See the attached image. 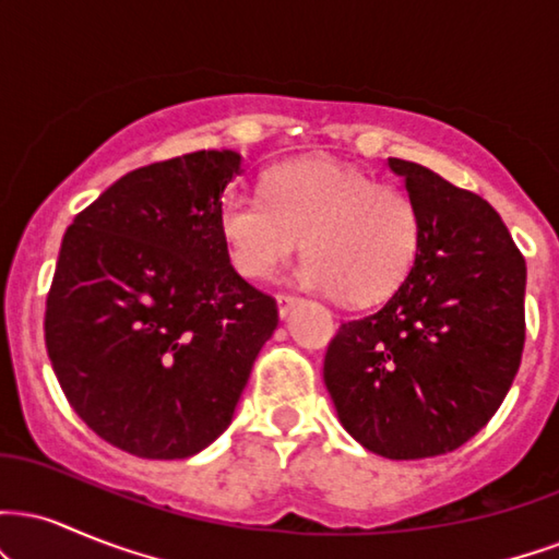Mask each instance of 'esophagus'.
Segmentation results:
<instances>
[{"mask_svg":"<svg viewBox=\"0 0 559 559\" xmlns=\"http://www.w3.org/2000/svg\"><path fill=\"white\" fill-rule=\"evenodd\" d=\"M275 301H278V316L281 318H288L292 316V310L294 307H297V297H292V294H278V297H275Z\"/></svg>","mask_w":559,"mask_h":559,"instance_id":"1","label":"esophagus"}]
</instances>
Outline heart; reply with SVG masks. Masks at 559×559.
Instances as JSON below:
<instances>
[{"mask_svg":"<svg viewBox=\"0 0 559 559\" xmlns=\"http://www.w3.org/2000/svg\"><path fill=\"white\" fill-rule=\"evenodd\" d=\"M262 194H228L217 226L241 275L267 281L299 249L301 284L333 292L346 305L391 297L413 271L420 221L413 199L331 157L281 163Z\"/></svg>","mask_w":559,"mask_h":559,"instance_id":"1","label":"heart"}]
</instances>
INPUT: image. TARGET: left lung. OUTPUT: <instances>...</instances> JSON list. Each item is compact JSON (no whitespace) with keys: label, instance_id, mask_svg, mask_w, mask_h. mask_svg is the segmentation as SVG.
Returning <instances> with one entry per match:
<instances>
[{"label":"left lung","instance_id":"1","mask_svg":"<svg viewBox=\"0 0 559 559\" xmlns=\"http://www.w3.org/2000/svg\"><path fill=\"white\" fill-rule=\"evenodd\" d=\"M420 221L413 271L373 316L342 323L323 381L365 449L423 460L473 439L515 381L525 260L486 199L389 157Z\"/></svg>","mask_w":559,"mask_h":559}]
</instances>
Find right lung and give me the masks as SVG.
Returning a JSON list of instances; mask_svg holds the SVG:
<instances>
[{"mask_svg":"<svg viewBox=\"0 0 559 559\" xmlns=\"http://www.w3.org/2000/svg\"><path fill=\"white\" fill-rule=\"evenodd\" d=\"M234 150L126 173L66 230L44 336L70 407L146 460H183L230 426L278 307L230 267L217 226Z\"/></svg>","mask_w":559,"mask_h":559,"instance_id":"1","label":"right lung"}]
</instances>
